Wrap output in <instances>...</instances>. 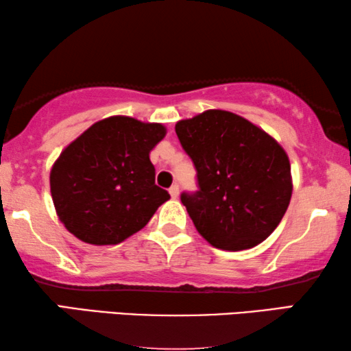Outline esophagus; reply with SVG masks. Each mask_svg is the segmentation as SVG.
<instances>
[{
  "label": "esophagus",
  "instance_id": "1",
  "mask_svg": "<svg viewBox=\"0 0 351 351\" xmlns=\"http://www.w3.org/2000/svg\"><path fill=\"white\" fill-rule=\"evenodd\" d=\"M169 192H170L171 198H178V195H180V186L173 184V186H171V187L169 189Z\"/></svg>",
  "mask_w": 351,
  "mask_h": 351
}]
</instances>
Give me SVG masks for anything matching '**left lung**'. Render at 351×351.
I'll return each mask as SVG.
<instances>
[{"mask_svg": "<svg viewBox=\"0 0 351 351\" xmlns=\"http://www.w3.org/2000/svg\"><path fill=\"white\" fill-rule=\"evenodd\" d=\"M197 170L198 191L181 193L197 231L210 245L241 252L269 237L292 197L282 147L252 121L209 109L175 126Z\"/></svg>", "mask_w": 351, "mask_h": 351, "instance_id": "obj_1", "label": "left lung"}]
</instances>
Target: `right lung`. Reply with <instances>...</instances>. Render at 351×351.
Segmentation results:
<instances>
[{
  "instance_id": "add662e5",
  "label": "right lung",
  "mask_w": 351,
  "mask_h": 351,
  "mask_svg": "<svg viewBox=\"0 0 351 351\" xmlns=\"http://www.w3.org/2000/svg\"><path fill=\"white\" fill-rule=\"evenodd\" d=\"M165 126L115 115L93 123L56 160L49 186L59 220L92 245H115L141 231L170 198L154 184L149 152Z\"/></svg>"
}]
</instances>
